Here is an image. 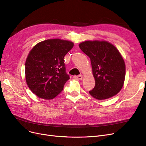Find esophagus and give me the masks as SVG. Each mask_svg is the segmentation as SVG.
Segmentation results:
<instances>
[{"label": "esophagus", "instance_id": "esophagus-1", "mask_svg": "<svg viewBox=\"0 0 146 146\" xmlns=\"http://www.w3.org/2000/svg\"><path fill=\"white\" fill-rule=\"evenodd\" d=\"M73 78L75 79H78V80H81L83 78V76L82 74H80V75H78V76H74Z\"/></svg>", "mask_w": 146, "mask_h": 146}]
</instances>
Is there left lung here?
Masks as SVG:
<instances>
[{"instance_id": "left-lung-1", "label": "left lung", "mask_w": 146, "mask_h": 146, "mask_svg": "<svg viewBox=\"0 0 146 146\" xmlns=\"http://www.w3.org/2000/svg\"><path fill=\"white\" fill-rule=\"evenodd\" d=\"M79 48L90 58L95 80L90 95L98 100L116 95L125 76V63L119 51L105 41H86L80 43Z\"/></svg>"}]
</instances>
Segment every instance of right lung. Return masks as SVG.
<instances>
[{
    "instance_id": "1",
    "label": "right lung",
    "mask_w": 146,
    "mask_h": 146,
    "mask_svg": "<svg viewBox=\"0 0 146 146\" xmlns=\"http://www.w3.org/2000/svg\"><path fill=\"white\" fill-rule=\"evenodd\" d=\"M73 45L69 41L51 39L38 43L31 50L25 62V78L37 96L51 99L63 90L70 79L64 57Z\"/></svg>"
}]
</instances>
